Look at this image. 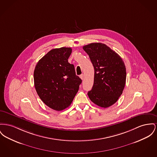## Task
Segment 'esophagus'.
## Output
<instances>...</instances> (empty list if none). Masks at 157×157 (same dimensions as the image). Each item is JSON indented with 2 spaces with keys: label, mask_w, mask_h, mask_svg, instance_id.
Listing matches in <instances>:
<instances>
[{
  "label": "esophagus",
  "mask_w": 157,
  "mask_h": 157,
  "mask_svg": "<svg viewBox=\"0 0 157 157\" xmlns=\"http://www.w3.org/2000/svg\"><path fill=\"white\" fill-rule=\"evenodd\" d=\"M79 77L81 78V79L82 80H83V78H84V75H83V74H81V75L79 76Z\"/></svg>",
  "instance_id": "1"
}]
</instances>
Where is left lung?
Segmentation results:
<instances>
[{
    "instance_id": "1",
    "label": "left lung",
    "mask_w": 157,
    "mask_h": 157,
    "mask_svg": "<svg viewBox=\"0 0 157 157\" xmlns=\"http://www.w3.org/2000/svg\"><path fill=\"white\" fill-rule=\"evenodd\" d=\"M94 68L92 90L88 92L96 105L107 108L117 101L122 94L126 79V67L120 56L100 43L84 46Z\"/></svg>"
}]
</instances>
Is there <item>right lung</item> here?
Listing matches in <instances>:
<instances>
[{"instance_id":"1","label":"right lung","mask_w":157,"mask_h":157,"mask_svg":"<svg viewBox=\"0 0 157 157\" xmlns=\"http://www.w3.org/2000/svg\"><path fill=\"white\" fill-rule=\"evenodd\" d=\"M71 53L70 47L52 49L38 62L34 69L37 94L55 110H63L71 104L82 82L74 65L68 62Z\"/></svg>"}]
</instances>
